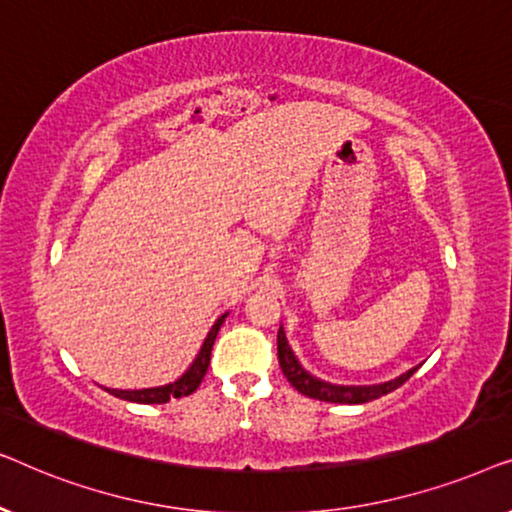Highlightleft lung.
Wrapping results in <instances>:
<instances>
[{
	"instance_id": "left-lung-1",
	"label": "left lung",
	"mask_w": 512,
	"mask_h": 512,
	"mask_svg": "<svg viewBox=\"0 0 512 512\" xmlns=\"http://www.w3.org/2000/svg\"><path fill=\"white\" fill-rule=\"evenodd\" d=\"M277 356H279V366H282V373L286 375V380L291 382L293 389H298L300 394L310 396V398H319V401L326 403H349V405H359V403H368L375 401L389 391H394L405 384L412 377V373L419 368H410L408 373L394 377V380L382 382V384H359V387H352V384H331L319 380L307 373V370L300 366L296 354L291 352L289 342H286L284 328L279 326L277 331Z\"/></svg>"
}]
</instances>
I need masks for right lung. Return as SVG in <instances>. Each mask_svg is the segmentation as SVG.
Wrapping results in <instances>:
<instances>
[{
  "label": "right lung",
  "mask_w": 512,
  "mask_h": 512,
  "mask_svg": "<svg viewBox=\"0 0 512 512\" xmlns=\"http://www.w3.org/2000/svg\"><path fill=\"white\" fill-rule=\"evenodd\" d=\"M226 317L228 314H221V317L216 319V324L212 326V331L207 333V338H205V342H202L200 352H198V356H195V361L191 363V368H188L177 382L165 384V387H151V389H135V391L107 389V391L109 394H114L116 398H123V401H132V403H167L170 398H181V396L193 394V391L200 387L202 377H205V373H207L214 340H216V335H219V328L223 321H226Z\"/></svg>",
  "instance_id": "add662e5"
}]
</instances>
